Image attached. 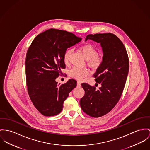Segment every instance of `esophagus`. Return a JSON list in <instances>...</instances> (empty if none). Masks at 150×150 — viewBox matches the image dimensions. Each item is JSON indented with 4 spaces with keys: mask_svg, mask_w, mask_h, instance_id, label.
I'll list each match as a JSON object with an SVG mask.
<instances>
[{
    "mask_svg": "<svg viewBox=\"0 0 150 150\" xmlns=\"http://www.w3.org/2000/svg\"><path fill=\"white\" fill-rule=\"evenodd\" d=\"M77 87H81V83L80 81H78V83H77Z\"/></svg>",
    "mask_w": 150,
    "mask_h": 150,
    "instance_id": "obj_1",
    "label": "esophagus"
}]
</instances>
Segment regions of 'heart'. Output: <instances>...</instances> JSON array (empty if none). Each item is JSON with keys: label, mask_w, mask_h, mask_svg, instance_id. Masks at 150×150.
Masks as SVG:
<instances>
[{"label": "heart", "mask_w": 150, "mask_h": 150, "mask_svg": "<svg viewBox=\"0 0 150 150\" xmlns=\"http://www.w3.org/2000/svg\"><path fill=\"white\" fill-rule=\"evenodd\" d=\"M79 51L83 54L84 58L87 62V65L92 69H98L102 64L103 58L102 55L98 54L97 50L90 44H86L79 47ZM72 50L67 49L63 55V62L65 64L69 63V60ZM88 72L86 69H81L76 67H74L70 70L69 75L71 77L78 79L81 80L84 77L87 76Z\"/></svg>", "instance_id": "heart-1"}]
</instances>
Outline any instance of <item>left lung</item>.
Instances as JSON below:
<instances>
[{
  "label": "left lung",
  "instance_id": "1",
  "mask_svg": "<svg viewBox=\"0 0 150 150\" xmlns=\"http://www.w3.org/2000/svg\"><path fill=\"white\" fill-rule=\"evenodd\" d=\"M100 43L103 53L102 65L93 74L101 87L82 83L85 94L80 100L81 110L87 115L99 117L115 106L122 94L129 71L127 51L122 41L111 33L88 35L85 39Z\"/></svg>",
  "mask_w": 150,
  "mask_h": 150
}]
</instances>
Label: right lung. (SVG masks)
<instances>
[{
  "mask_svg": "<svg viewBox=\"0 0 150 150\" xmlns=\"http://www.w3.org/2000/svg\"><path fill=\"white\" fill-rule=\"evenodd\" d=\"M81 40L71 33L51 28L36 36L29 47L25 62L28 93L43 115L59 114L69 92L76 87L75 79L58 84L56 78L66 68L64 52Z\"/></svg>",
  "mask_w": 150,
  "mask_h": 150,
  "instance_id": "1",
  "label": "right lung"
}]
</instances>
